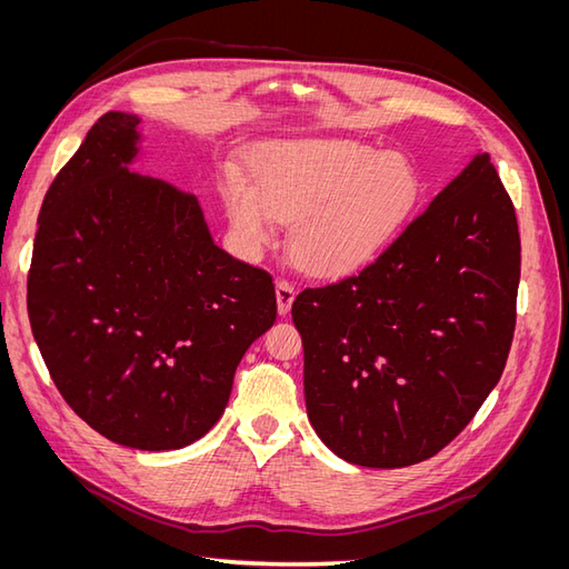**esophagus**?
Segmentation results:
<instances>
[{
  "label": "esophagus",
  "instance_id": "esophagus-1",
  "mask_svg": "<svg viewBox=\"0 0 569 569\" xmlns=\"http://www.w3.org/2000/svg\"><path fill=\"white\" fill-rule=\"evenodd\" d=\"M274 297H278V313L287 316L291 303H295V287L284 280H278V284H274Z\"/></svg>",
  "mask_w": 569,
  "mask_h": 569
}]
</instances>
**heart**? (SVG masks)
Wrapping results in <instances>:
<instances>
[{"mask_svg":"<svg viewBox=\"0 0 569 569\" xmlns=\"http://www.w3.org/2000/svg\"><path fill=\"white\" fill-rule=\"evenodd\" d=\"M249 177L220 180L237 249L258 258L291 220L289 251L316 278H347L377 261L416 218L422 176L401 151L349 137H282L256 147Z\"/></svg>","mask_w":569,"mask_h":569,"instance_id":"obj_1","label":"heart"}]
</instances>
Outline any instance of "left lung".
Returning <instances> with one entry per match:
<instances>
[{
	"mask_svg": "<svg viewBox=\"0 0 569 569\" xmlns=\"http://www.w3.org/2000/svg\"><path fill=\"white\" fill-rule=\"evenodd\" d=\"M518 284V218L477 151L377 261L291 306L320 441L377 470L439 453L501 380Z\"/></svg>",
	"mask_w": 569,
	"mask_h": 569,
	"instance_id": "left-lung-1",
	"label": "left lung"
}]
</instances>
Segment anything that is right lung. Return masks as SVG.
<instances>
[{
    "label": "right lung",
    "instance_id": "add662e5",
    "mask_svg": "<svg viewBox=\"0 0 569 569\" xmlns=\"http://www.w3.org/2000/svg\"><path fill=\"white\" fill-rule=\"evenodd\" d=\"M142 118L101 116L38 218L32 337L101 437L176 451L220 420L234 370L278 316L270 274L216 247L197 197L130 170Z\"/></svg>",
    "mask_w": 569,
    "mask_h": 569
}]
</instances>
